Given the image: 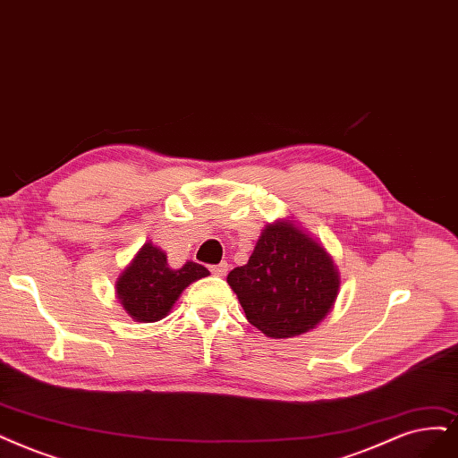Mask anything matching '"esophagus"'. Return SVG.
Wrapping results in <instances>:
<instances>
[{"mask_svg":"<svg viewBox=\"0 0 458 458\" xmlns=\"http://www.w3.org/2000/svg\"><path fill=\"white\" fill-rule=\"evenodd\" d=\"M228 272V262H220L216 266H211V274L216 277H225Z\"/></svg>","mask_w":458,"mask_h":458,"instance_id":"34e87169","label":"esophagus"}]
</instances>
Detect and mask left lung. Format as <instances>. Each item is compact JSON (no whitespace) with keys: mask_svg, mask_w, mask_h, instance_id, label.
<instances>
[{"mask_svg":"<svg viewBox=\"0 0 458 458\" xmlns=\"http://www.w3.org/2000/svg\"><path fill=\"white\" fill-rule=\"evenodd\" d=\"M228 284L245 317L269 337H293L327 317L340 289L327 250L291 223L267 225L245 266Z\"/></svg>","mask_w":458,"mask_h":458,"instance_id":"obj_1","label":"left lung"}]
</instances>
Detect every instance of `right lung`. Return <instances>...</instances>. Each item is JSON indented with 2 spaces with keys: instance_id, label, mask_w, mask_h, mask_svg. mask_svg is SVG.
<instances>
[{
  "instance_id": "obj_1",
  "label": "right lung",
  "mask_w": 458,
  "mask_h": 458,
  "mask_svg": "<svg viewBox=\"0 0 458 458\" xmlns=\"http://www.w3.org/2000/svg\"><path fill=\"white\" fill-rule=\"evenodd\" d=\"M208 276V267L196 262L172 269L160 249L145 243L118 277L116 294L131 318L140 323H155L167 315L186 286Z\"/></svg>"
}]
</instances>
